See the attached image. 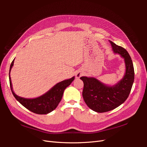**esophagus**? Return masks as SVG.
<instances>
[{
	"instance_id": "1",
	"label": "esophagus",
	"mask_w": 147,
	"mask_h": 147,
	"mask_svg": "<svg viewBox=\"0 0 147 147\" xmlns=\"http://www.w3.org/2000/svg\"><path fill=\"white\" fill-rule=\"evenodd\" d=\"M82 75H83V72L82 71H78V72L76 74V77L79 78L80 77H81Z\"/></svg>"
}]
</instances>
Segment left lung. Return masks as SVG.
<instances>
[{"mask_svg":"<svg viewBox=\"0 0 147 147\" xmlns=\"http://www.w3.org/2000/svg\"><path fill=\"white\" fill-rule=\"evenodd\" d=\"M109 42L113 53L124 59L126 70L123 78L111 86L94 77H80L84 83L83 99L89 108L98 113L109 112L124 103L129 95L134 80V66L130 55L124 48Z\"/></svg>","mask_w":147,"mask_h":147,"instance_id":"1","label":"left lung"}]
</instances>
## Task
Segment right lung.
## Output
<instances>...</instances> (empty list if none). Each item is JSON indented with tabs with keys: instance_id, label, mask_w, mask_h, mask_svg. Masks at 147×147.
<instances>
[{
	"instance_id": "obj_1",
	"label": "right lung",
	"mask_w": 147,
	"mask_h": 147,
	"mask_svg": "<svg viewBox=\"0 0 147 147\" xmlns=\"http://www.w3.org/2000/svg\"><path fill=\"white\" fill-rule=\"evenodd\" d=\"M13 59L10 65L9 72V80L10 88L13 95L20 103L30 112L37 114H48L54 110L61 102L65 89L69 86L74 80L75 77L62 81L56 84L50 90L43 95L32 99H27L17 96L13 91L10 77V71L14 64Z\"/></svg>"
}]
</instances>
